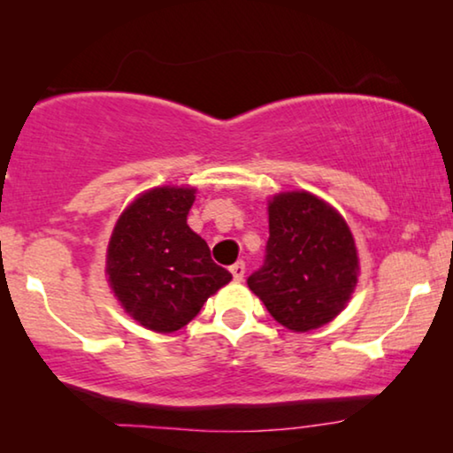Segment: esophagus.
Instances as JSON below:
<instances>
[{
  "instance_id": "34e87169",
  "label": "esophagus",
  "mask_w": 453,
  "mask_h": 453,
  "mask_svg": "<svg viewBox=\"0 0 453 453\" xmlns=\"http://www.w3.org/2000/svg\"><path fill=\"white\" fill-rule=\"evenodd\" d=\"M231 274H233V278H234V280H237V282L243 280V276H245V264H243V262L233 264V265H231Z\"/></svg>"
}]
</instances>
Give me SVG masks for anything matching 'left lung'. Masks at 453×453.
<instances>
[{
    "mask_svg": "<svg viewBox=\"0 0 453 453\" xmlns=\"http://www.w3.org/2000/svg\"><path fill=\"white\" fill-rule=\"evenodd\" d=\"M265 259L247 284L278 324L309 332L342 311L357 287L355 239L342 216L307 191L270 202Z\"/></svg>",
    "mask_w": 453,
    "mask_h": 453,
    "instance_id": "obj_1",
    "label": "left lung"
}]
</instances>
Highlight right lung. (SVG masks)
Wrapping results in <instances>:
<instances>
[{"mask_svg":"<svg viewBox=\"0 0 453 453\" xmlns=\"http://www.w3.org/2000/svg\"><path fill=\"white\" fill-rule=\"evenodd\" d=\"M191 188H157L119 216L109 241L111 288L135 321L177 332L200 313L210 295L231 280L210 247L188 226Z\"/></svg>","mask_w":453,"mask_h":453,"instance_id":"1","label":"right lung"}]
</instances>
